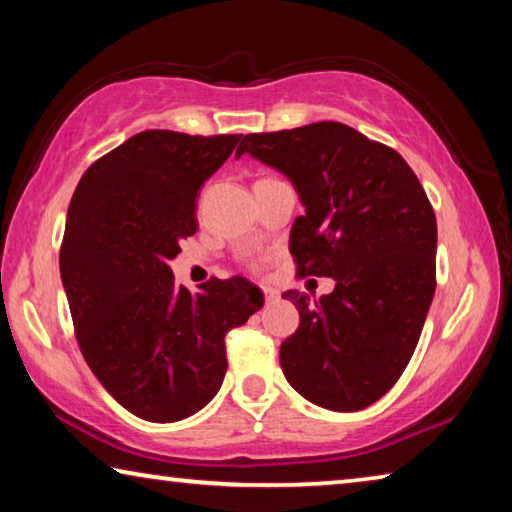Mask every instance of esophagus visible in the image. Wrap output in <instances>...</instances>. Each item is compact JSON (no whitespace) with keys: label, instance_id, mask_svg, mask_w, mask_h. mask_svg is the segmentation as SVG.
<instances>
[{"label":"esophagus","instance_id":"1","mask_svg":"<svg viewBox=\"0 0 512 512\" xmlns=\"http://www.w3.org/2000/svg\"><path fill=\"white\" fill-rule=\"evenodd\" d=\"M264 289V296H266V303H273V300H278V291L273 287H262Z\"/></svg>","mask_w":512,"mask_h":512}]
</instances>
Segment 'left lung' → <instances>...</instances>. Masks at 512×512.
<instances>
[{
	"label": "left lung",
	"mask_w": 512,
	"mask_h": 512,
	"mask_svg": "<svg viewBox=\"0 0 512 512\" xmlns=\"http://www.w3.org/2000/svg\"><path fill=\"white\" fill-rule=\"evenodd\" d=\"M294 184L289 232L300 275L332 278L319 300L291 289L298 330L280 346L289 385L314 405L376 403L415 353L435 294L437 223L399 152L342 123L246 134L237 148Z\"/></svg>",
	"instance_id": "obj_1"
}]
</instances>
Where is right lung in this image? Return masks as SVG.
<instances>
[{
    "instance_id": "right-lung-1",
    "label": "right lung",
    "mask_w": 512,
    "mask_h": 512,
    "mask_svg": "<svg viewBox=\"0 0 512 512\" xmlns=\"http://www.w3.org/2000/svg\"><path fill=\"white\" fill-rule=\"evenodd\" d=\"M241 134H134L81 177L61 246L81 355L125 410L154 424L196 415L227 371L225 335L262 310L246 278L175 285L170 259L196 234V198Z\"/></svg>"
}]
</instances>
